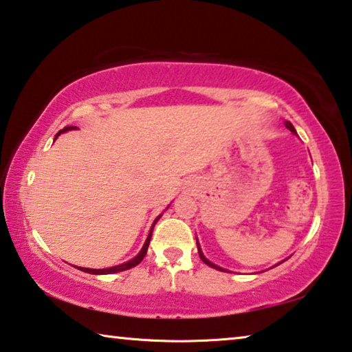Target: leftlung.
I'll return each instance as SVG.
<instances>
[{
    "mask_svg": "<svg viewBox=\"0 0 352 352\" xmlns=\"http://www.w3.org/2000/svg\"><path fill=\"white\" fill-rule=\"evenodd\" d=\"M285 126L286 127H288L289 129V131L291 132H293L294 135H297V132H296V129L293 127V124H291L289 121H285ZM197 247H198V253H199V258H201V261L204 263V264H208V266L209 267H214V269H217V270H221V272H228V270H226V269H223V267H220V266H217V264H214L212 261H209V259L206 258V256H204V253H203V250H201V247H199V244H198V239H197ZM286 259H288V258H286ZM283 263V261H282ZM280 264V263H278ZM278 264H275V266H278Z\"/></svg>",
    "mask_w": 352,
    "mask_h": 352,
    "instance_id": "obj_1",
    "label": "left lung"
}]
</instances>
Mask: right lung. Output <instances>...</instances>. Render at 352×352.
Instances as JSON below:
<instances>
[{
    "label": "right lung",
    "mask_w": 352,
    "mask_h": 352,
    "mask_svg": "<svg viewBox=\"0 0 352 352\" xmlns=\"http://www.w3.org/2000/svg\"><path fill=\"white\" fill-rule=\"evenodd\" d=\"M74 129H77V127H66V129H63V131H59L58 133H56V137H55V140L59 137V135L61 133H64V132H67V131H74ZM166 210V209H165ZM162 217V214L159 215L157 219L154 220V223H153V226H151V230H149V234H148V237H146V241H144V244H143V247H142V250L138 252V255L135 256V258H132V259H129V261H126V263H122V264H118V266H113V267H107V269H89V267H78L77 266V269H80V270H83V272H88V274H94V275H107V274H116V272H122V270H127V269H131V267H135L137 266V264H140L143 261V258L146 256V252H148V247H149V242H151V236H153V230H154V225L157 223L159 221V219Z\"/></svg>",
    "instance_id": "right-lung-1"
}]
</instances>
